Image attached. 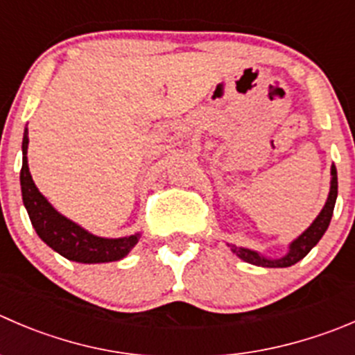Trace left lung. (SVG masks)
Returning a JSON list of instances; mask_svg holds the SVG:
<instances>
[{
  "label": "left lung",
  "instance_id": "1",
  "mask_svg": "<svg viewBox=\"0 0 355 355\" xmlns=\"http://www.w3.org/2000/svg\"><path fill=\"white\" fill-rule=\"evenodd\" d=\"M336 196H338V177H336V168L335 164L331 166V187H329V194L328 199H326L324 208L321 209V213L318 215V218L311 223L307 230L304 234L297 237L293 243L290 244V250L284 257L281 258H267L263 254L257 253L253 250H248V248H239L236 244H229L230 251L236 253L241 260L248 261V263L253 265H260V267H291L297 261H300L302 258L307 257L309 251L319 243L322 236H324L326 229H328L329 222H331L333 216V209H335V202H336Z\"/></svg>",
  "mask_w": 355,
  "mask_h": 355
}]
</instances>
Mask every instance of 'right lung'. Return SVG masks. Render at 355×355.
Returning <instances> with one entry per match:
<instances>
[{"label": "right lung", "instance_id": "add662e5", "mask_svg": "<svg viewBox=\"0 0 355 355\" xmlns=\"http://www.w3.org/2000/svg\"><path fill=\"white\" fill-rule=\"evenodd\" d=\"M27 128L24 130L22 140V170H20V189H22V201L29 213L31 223L41 241L48 244L53 251L64 258L79 263H105L125 258L132 248L139 243L140 234H132L118 239L94 236L65 218L48 202V199L37 191L36 184L31 177L29 164H27V146L29 135Z\"/></svg>", "mask_w": 355, "mask_h": 355}]
</instances>
